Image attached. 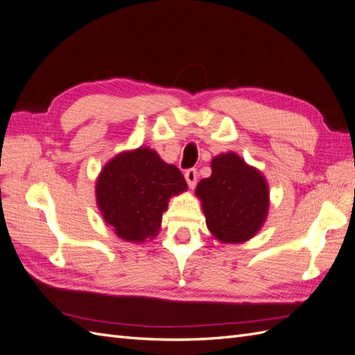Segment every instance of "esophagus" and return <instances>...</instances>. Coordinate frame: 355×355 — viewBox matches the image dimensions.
Wrapping results in <instances>:
<instances>
[{
  "label": "esophagus",
  "mask_w": 355,
  "mask_h": 355,
  "mask_svg": "<svg viewBox=\"0 0 355 355\" xmlns=\"http://www.w3.org/2000/svg\"><path fill=\"white\" fill-rule=\"evenodd\" d=\"M197 176H198V173H197L196 168H188L185 171V179H187V184H188L189 188H194L196 187Z\"/></svg>",
  "instance_id": "esophagus-1"
}]
</instances>
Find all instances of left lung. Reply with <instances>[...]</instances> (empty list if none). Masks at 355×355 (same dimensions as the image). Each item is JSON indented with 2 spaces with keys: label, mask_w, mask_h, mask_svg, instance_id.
Returning a JSON list of instances; mask_svg holds the SVG:
<instances>
[{
  "label": "left lung",
  "mask_w": 355,
  "mask_h": 355,
  "mask_svg": "<svg viewBox=\"0 0 355 355\" xmlns=\"http://www.w3.org/2000/svg\"><path fill=\"white\" fill-rule=\"evenodd\" d=\"M212 175L196 188L206 226L223 244L245 243L265 223L270 191L262 173L229 152L211 162Z\"/></svg>",
  "instance_id": "left-lung-1"
}]
</instances>
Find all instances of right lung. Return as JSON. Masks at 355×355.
I'll list each match as a JSON object with an SVG mask.
<instances>
[{
  "label": "right lung",
  "instance_id": "add662e5",
  "mask_svg": "<svg viewBox=\"0 0 355 355\" xmlns=\"http://www.w3.org/2000/svg\"><path fill=\"white\" fill-rule=\"evenodd\" d=\"M187 189L182 173L149 148L122 152L102 168L96 202L119 238L144 243L158 235L168 198Z\"/></svg>",
  "mask_w": 355,
  "mask_h": 355
}]
</instances>
